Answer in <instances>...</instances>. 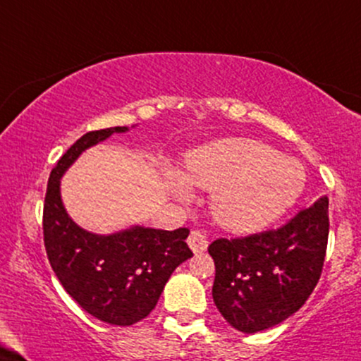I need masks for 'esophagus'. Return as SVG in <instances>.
Instances as JSON below:
<instances>
[{
  "label": "esophagus",
  "instance_id": "34e87169",
  "mask_svg": "<svg viewBox=\"0 0 361 361\" xmlns=\"http://www.w3.org/2000/svg\"><path fill=\"white\" fill-rule=\"evenodd\" d=\"M188 245L193 250V253H202L208 248V240L200 230H193L188 236Z\"/></svg>",
  "mask_w": 361,
  "mask_h": 361
}]
</instances>
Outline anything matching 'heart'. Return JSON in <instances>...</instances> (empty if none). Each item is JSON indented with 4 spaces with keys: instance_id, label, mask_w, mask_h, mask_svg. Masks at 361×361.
<instances>
[{
    "instance_id": "obj_1",
    "label": "heart",
    "mask_w": 361,
    "mask_h": 361,
    "mask_svg": "<svg viewBox=\"0 0 361 361\" xmlns=\"http://www.w3.org/2000/svg\"><path fill=\"white\" fill-rule=\"evenodd\" d=\"M188 185L213 191L212 213L218 225L233 233H253L300 198L305 171L262 141L225 138L191 152L183 176L171 175L178 198H188Z\"/></svg>"
}]
</instances>
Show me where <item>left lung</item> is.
<instances>
[{"label": "left lung", "instance_id": "left-lung-1", "mask_svg": "<svg viewBox=\"0 0 361 361\" xmlns=\"http://www.w3.org/2000/svg\"><path fill=\"white\" fill-rule=\"evenodd\" d=\"M328 231L323 196L276 230L214 240L208 246L213 300L223 318L238 331L257 333L298 312L322 276Z\"/></svg>", "mask_w": 361, "mask_h": 361}]
</instances>
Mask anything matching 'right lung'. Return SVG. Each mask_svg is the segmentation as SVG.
Instances as JSON below:
<instances>
[{
    "label": "right lung",
    "mask_w": 361,
    "mask_h": 361,
    "mask_svg": "<svg viewBox=\"0 0 361 361\" xmlns=\"http://www.w3.org/2000/svg\"><path fill=\"white\" fill-rule=\"evenodd\" d=\"M126 130L104 128L81 136L51 170L43 207L44 248L54 275L85 312L118 326L147 318L175 268L193 257L185 241L188 228L133 226L102 236L85 231L65 212L59 178L66 168L86 148Z\"/></svg>",
    "instance_id": "add662e5"
}]
</instances>
